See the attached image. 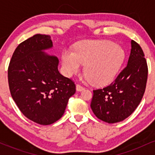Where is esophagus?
Masks as SVG:
<instances>
[{
  "label": "esophagus",
  "mask_w": 155,
  "mask_h": 155,
  "mask_svg": "<svg viewBox=\"0 0 155 155\" xmlns=\"http://www.w3.org/2000/svg\"><path fill=\"white\" fill-rule=\"evenodd\" d=\"M76 91L81 92V91H82L84 89V87H82V86H81L80 84H76Z\"/></svg>",
  "instance_id": "obj_1"
}]
</instances>
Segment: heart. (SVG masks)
Segmentation results:
<instances>
[{
  "mask_svg": "<svg viewBox=\"0 0 155 155\" xmlns=\"http://www.w3.org/2000/svg\"><path fill=\"white\" fill-rule=\"evenodd\" d=\"M64 74L71 77L85 65L84 73L93 84H107L118 74L124 60L123 49L108 41H90L76 46L75 51L62 53Z\"/></svg>",
  "mask_w": 155,
  "mask_h": 155,
  "instance_id": "heart-1",
  "label": "heart"
}]
</instances>
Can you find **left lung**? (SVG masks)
Masks as SVG:
<instances>
[{
  "mask_svg": "<svg viewBox=\"0 0 155 155\" xmlns=\"http://www.w3.org/2000/svg\"><path fill=\"white\" fill-rule=\"evenodd\" d=\"M148 68L139 44L131 41L127 66L106 87L93 90L91 108L98 119L116 123L127 118L138 107L144 94Z\"/></svg>",
  "mask_w": 155,
  "mask_h": 155,
  "instance_id": "1",
  "label": "left lung"
}]
</instances>
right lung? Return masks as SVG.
Here are the masks:
<instances>
[{
	"label": "right lung",
	"mask_w": 155,
	"mask_h": 155,
	"mask_svg": "<svg viewBox=\"0 0 155 155\" xmlns=\"http://www.w3.org/2000/svg\"><path fill=\"white\" fill-rule=\"evenodd\" d=\"M50 35L36 34L16 48L8 69L12 98L29 120L48 125L60 120L74 83L60 74L57 57L45 52L52 48Z\"/></svg>",
	"instance_id": "add662e5"
}]
</instances>
